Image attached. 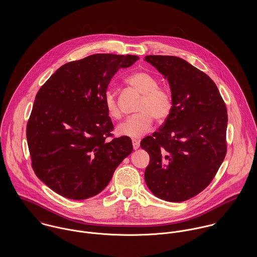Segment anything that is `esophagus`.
I'll list each match as a JSON object with an SVG mask.
<instances>
[{"mask_svg":"<svg viewBox=\"0 0 257 257\" xmlns=\"http://www.w3.org/2000/svg\"><path fill=\"white\" fill-rule=\"evenodd\" d=\"M133 147H134V149H138L140 146H141V144H140V141L139 140H137V139H134L133 141Z\"/></svg>","mask_w":257,"mask_h":257,"instance_id":"obj_1","label":"esophagus"}]
</instances>
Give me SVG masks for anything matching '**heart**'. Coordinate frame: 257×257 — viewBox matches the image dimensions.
Returning <instances> with one entry per match:
<instances>
[{
    "label": "heart",
    "mask_w": 257,
    "mask_h": 257,
    "mask_svg": "<svg viewBox=\"0 0 257 257\" xmlns=\"http://www.w3.org/2000/svg\"><path fill=\"white\" fill-rule=\"evenodd\" d=\"M126 83L143 95L137 111L139 113L130 116L117 126L120 136L130 138H140L147 134L155 119L163 122L169 118L174 109V98L170 90L159 86L158 79L144 70L130 74ZM106 110L111 118L118 119L121 110L115 93L108 90L104 96Z\"/></svg>",
    "instance_id": "heart-1"
}]
</instances>
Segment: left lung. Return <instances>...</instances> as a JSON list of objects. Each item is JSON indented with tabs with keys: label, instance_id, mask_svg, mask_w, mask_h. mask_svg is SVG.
<instances>
[{
	"label": "left lung",
	"instance_id": "obj_1",
	"mask_svg": "<svg viewBox=\"0 0 257 257\" xmlns=\"http://www.w3.org/2000/svg\"><path fill=\"white\" fill-rule=\"evenodd\" d=\"M146 60L167 78L174 109L141 143L150 157L145 179L156 197L183 202L210 185L224 159L226 107L215 82L186 60L169 55Z\"/></svg>",
	"mask_w": 257,
	"mask_h": 257
}]
</instances>
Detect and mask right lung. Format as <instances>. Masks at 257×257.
<instances>
[{"instance_id": "right-lung-1", "label": "right lung", "mask_w": 257, "mask_h": 257, "mask_svg": "<svg viewBox=\"0 0 257 257\" xmlns=\"http://www.w3.org/2000/svg\"><path fill=\"white\" fill-rule=\"evenodd\" d=\"M138 59L93 54L62 65L37 92L27 124L32 166L57 194L73 200L99 194L132 153L128 137L111 134L104 96L116 71Z\"/></svg>"}]
</instances>
